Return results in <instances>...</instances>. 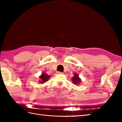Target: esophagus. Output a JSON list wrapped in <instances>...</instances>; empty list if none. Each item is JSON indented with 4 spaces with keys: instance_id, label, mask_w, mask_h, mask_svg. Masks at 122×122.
<instances>
[{
    "instance_id": "esophagus-1",
    "label": "esophagus",
    "mask_w": 122,
    "mask_h": 122,
    "mask_svg": "<svg viewBox=\"0 0 122 122\" xmlns=\"http://www.w3.org/2000/svg\"><path fill=\"white\" fill-rule=\"evenodd\" d=\"M57 73H59V74H63V72H60V71L57 72Z\"/></svg>"
}]
</instances>
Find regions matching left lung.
<instances>
[{
  "label": "left lung",
  "instance_id": "8db88e82",
  "mask_svg": "<svg viewBox=\"0 0 122 122\" xmlns=\"http://www.w3.org/2000/svg\"><path fill=\"white\" fill-rule=\"evenodd\" d=\"M72 79V81H73V82L76 84L77 83H80V82H81V80H80V79L79 78L78 75L76 73L74 74V76Z\"/></svg>",
  "mask_w": 122,
  "mask_h": 122
}]
</instances>
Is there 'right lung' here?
I'll use <instances>...</instances> for the list:
<instances>
[{
	"label": "right lung",
	"instance_id": "1",
	"mask_svg": "<svg viewBox=\"0 0 122 122\" xmlns=\"http://www.w3.org/2000/svg\"><path fill=\"white\" fill-rule=\"evenodd\" d=\"M50 76H48L45 73H43L42 75L40 76V80L39 81V82H41V83H43L48 81L49 79L50 78Z\"/></svg>",
	"mask_w": 122,
	"mask_h": 122
}]
</instances>
